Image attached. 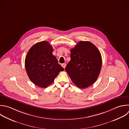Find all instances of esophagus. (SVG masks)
Segmentation results:
<instances>
[{"label":"esophagus","instance_id":"obj_1","mask_svg":"<svg viewBox=\"0 0 129 129\" xmlns=\"http://www.w3.org/2000/svg\"><path fill=\"white\" fill-rule=\"evenodd\" d=\"M61 66L64 69V68H66V63H62V64H61Z\"/></svg>","mask_w":129,"mask_h":129}]
</instances>
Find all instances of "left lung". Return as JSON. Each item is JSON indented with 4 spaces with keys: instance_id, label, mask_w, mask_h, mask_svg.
I'll return each mask as SVG.
<instances>
[{
    "instance_id": "left-lung-1",
    "label": "left lung",
    "mask_w": 129,
    "mask_h": 129,
    "mask_svg": "<svg viewBox=\"0 0 129 129\" xmlns=\"http://www.w3.org/2000/svg\"><path fill=\"white\" fill-rule=\"evenodd\" d=\"M71 60L65 70L72 82L84 89L92 85L100 74L102 58L97 48L89 41H80L71 50Z\"/></svg>"
}]
</instances>
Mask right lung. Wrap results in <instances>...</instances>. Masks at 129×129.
<instances>
[{"mask_svg": "<svg viewBox=\"0 0 129 129\" xmlns=\"http://www.w3.org/2000/svg\"><path fill=\"white\" fill-rule=\"evenodd\" d=\"M53 48L47 41L34 44L28 51L25 59V69L30 80L36 86L46 88L51 84L64 69L52 54Z\"/></svg>", "mask_w": 129, "mask_h": 129, "instance_id": "right-lung-1", "label": "right lung"}]
</instances>
